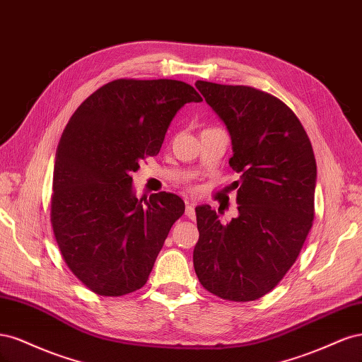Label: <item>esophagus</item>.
Masks as SVG:
<instances>
[{
	"label": "esophagus",
	"instance_id": "esophagus-1",
	"mask_svg": "<svg viewBox=\"0 0 362 362\" xmlns=\"http://www.w3.org/2000/svg\"><path fill=\"white\" fill-rule=\"evenodd\" d=\"M185 216L189 218H194V202H185Z\"/></svg>",
	"mask_w": 362,
	"mask_h": 362
}]
</instances>
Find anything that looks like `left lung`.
<instances>
[{"label": "left lung", "instance_id": "obj_1", "mask_svg": "<svg viewBox=\"0 0 362 362\" xmlns=\"http://www.w3.org/2000/svg\"><path fill=\"white\" fill-rule=\"evenodd\" d=\"M233 144L240 173L238 216L222 223L210 205L196 208L199 240L193 266L218 298L247 302L275 288L294 264L314 218L317 166L300 120L278 98L247 86L196 81Z\"/></svg>", "mask_w": 362, "mask_h": 362}]
</instances>
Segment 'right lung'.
Returning <instances> with one entry per match:
<instances>
[{"mask_svg": "<svg viewBox=\"0 0 362 362\" xmlns=\"http://www.w3.org/2000/svg\"><path fill=\"white\" fill-rule=\"evenodd\" d=\"M177 80H115L76 108L56 151L51 223L64 262L100 296L141 288L185 205L173 193L137 199L133 175L157 156L187 103Z\"/></svg>", "mask_w": 362, "mask_h": 362, "instance_id": "obj_1", "label": "right lung"}]
</instances>
